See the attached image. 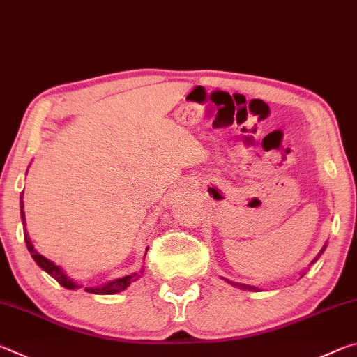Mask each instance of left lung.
Returning a JSON list of instances; mask_svg holds the SVG:
<instances>
[{
	"instance_id": "obj_1",
	"label": "left lung",
	"mask_w": 357,
	"mask_h": 357,
	"mask_svg": "<svg viewBox=\"0 0 357 357\" xmlns=\"http://www.w3.org/2000/svg\"><path fill=\"white\" fill-rule=\"evenodd\" d=\"M324 250H326V245H324V247H323V250H321V251H319V253H318V256H317V258H314V259L312 261V264H313V262H314V261H317V259L319 258V256H321V255H323V253H324ZM229 283H231V282H229ZM231 284H234V286H238V288H242V289H251V291H253V289H255V291H256V288H253V286H248V284H236V283H231Z\"/></svg>"
}]
</instances>
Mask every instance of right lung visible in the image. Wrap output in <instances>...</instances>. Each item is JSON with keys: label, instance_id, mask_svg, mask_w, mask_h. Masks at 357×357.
<instances>
[{"label": "right lung", "instance_id": "obj_1", "mask_svg": "<svg viewBox=\"0 0 357 357\" xmlns=\"http://www.w3.org/2000/svg\"><path fill=\"white\" fill-rule=\"evenodd\" d=\"M20 215H22V223H23V236H25V242H26V248L28 251L31 253V258L36 261V264L43 268V271H45L52 278H55L58 283H60L61 286H64L66 289H79L82 288V284H79L77 282H74L73 278H69L66 273L63 272V268L60 266H56L55 262H52L50 259H47L45 256H43L40 253H38L36 250H34L33 243L30 241V237H28V232L25 229V212H23V192L20 195ZM140 273H142V271H140L139 273L134 272L131 273V275H126V277H121V278H116L114 280V282H110L104 286H99V288H85L86 293H93V294H115V293H120V291L126 289L128 286H130L132 282H136V280L140 278Z\"/></svg>", "mask_w": 357, "mask_h": 357}]
</instances>
